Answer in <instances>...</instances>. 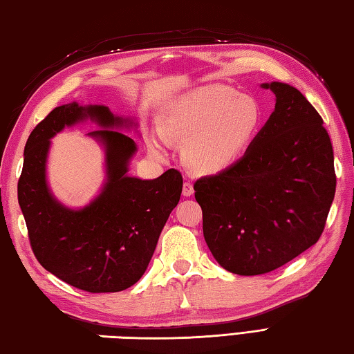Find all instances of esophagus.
<instances>
[{"label":"esophagus","instance_id":"1","mask_svg":"<svg viewBox=\"0 0 354 354\" xmlns=\"http://www.w3.org/2000/svg\"><path fill=\"white\" fill-rule=\"evenodd\" d=\"M192 194H194V186H192L191 182H185L183 183V196L191 197Z\"/></svg>","mask_w":354,"mask_h":354}]
</instances>
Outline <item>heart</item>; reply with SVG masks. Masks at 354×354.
Here are the masks:
<instances>
[{"instance_id": "1", "label": "heart", "mask_w": 354, "mask_h": 354, "mask_svg": "<svg viewBox=\"0 0 354 354\" xmlns=\"http://www.w3.org/2000/svg\"><path fill=\"white\" fill-rule=\"evenodd\" d=\"M262 124V109L256 98L239 94L225 84H209L192 91L172 106L163 122L168 138L188 140L186 160L200 174H212L243 156ZM162 154V146L154 145Z\"/></svg>"}]
</instances>
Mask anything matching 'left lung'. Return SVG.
Returning a JSON list of instances; mask_svg holds the SVG:
<instances>
[{"label": "left lung", "mask_w": 354, "mask_h": 354, "mask_svg": "<svg viewBox=\"0 0 354 354\" xmlns=\"http://www.w3.org/2000/svg\"><path fill=\"white\" fill-rule=\"evenodd\" d=\"M263 88L276 95V108L245 156L194 183L206 245L240 276L270 272L315 245L336 192L322 117L290 84Z\"/></svg>", "instance_id": "left-lung-1"}]
</instances>
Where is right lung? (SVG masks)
Segmentation results:
<instances>
[{"mask_svg":"<svg viewBox=\"0 0 354 354\" xmlns=\"http://www.w3.org/2000/svg\"><path fill=\"white\" fill-rule=\"evenodd\" d=\"M84 117L103 128L122 126L106 106H58L30 132L18 180V203L28 226L30 248L43 268L88 292H117L134 285L148 268L160 232L182 194L180 171L154 180L128 177L136 152L131 137L115 129L91 132L106 146L108 182L89 206L72 211L46 186L49 138Z\"/></svg>","mask_w":354,"mask_h":354,"instance_id":"add662e5","label":"right lung"}]
</instances>
